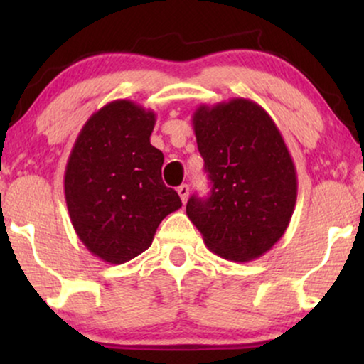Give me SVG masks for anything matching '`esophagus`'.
<instances>
[{
  "instance_id": "34e87169",
  "label": "esophagus",
  "mask_w": 364,
  "mask_h": 364,
  "mask_svg": "<svg viewBox=\"0 0 364 364\" xmlns=\"http://www.w3.org/2000/svg\"><path fill=\"white\" fill-rule=\"evenodd\" d=\"M177 192H178V196H181L182 202L186 203L187 198H188V186H187V183H182V186L177 188Z\"/></svg>"
}]
</instances>
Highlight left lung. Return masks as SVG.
<instances>
[{"mask_svg": "<svg viewBox=\"0 0 364 364\" xmlns=\"http://www.w3.org/2000/svg\"><path fill=\"white\" fill-rule=\"evenodd\" d=\"M212 188L192 196L187 217L208 250L232 262L267 253L285 233L296 203V168L277 124L250 99L200 104L192 116Z\"/></svg>", "mask_w": 364, "mask_h": 364, "instance_id": "8db88e82", "label": "left lung"}]
</instances>
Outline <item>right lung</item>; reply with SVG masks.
<instances>
[{
    "instance_id": "right-lung-1",
    "label": "right lung",
    "mask_w": 364,
    "mask_h": 364,
    "mask_svg": "<svg viewBox=\"0 0 364 364\" xmlns=\"http://www.w3.org/2000/svg\"><path fill=\"white\" fill-rule=\"evenodd\" d=\"M154 126V111L119 99L87 119L69 154L64 196L71 223L87 250L112 265L147 250L159 223L182 207L162 182Z\"/></svg>"
}]
</instances>
